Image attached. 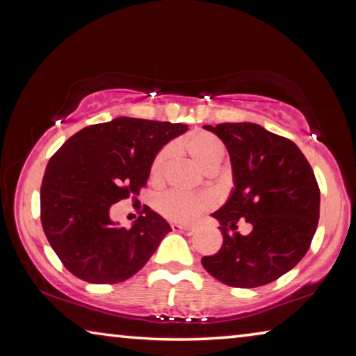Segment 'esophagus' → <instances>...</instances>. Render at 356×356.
Instances as JSON below:
<instances>
[{
	"label": "esophagus",
	"instance_id": "obj_1",
	"mask_svg": "<svg viewBox=\"0 0 356 356\" xmlns=\"http://www.w3.org/2000/svg\"><path fill=\"white\" fill-rule=\"evenodd\" d=\"M172 231L174 232H179V234H184V236H193V234L196 232L195 227L191 226H182V225H172Z\"/></svg>",
	"mask_w": 356,
	"mask_h": 356
}]
</instances>
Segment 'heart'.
Returning <instances> with one entry per match:
<instances>
[{
	"mask_svg": "<svg viewBox=\"0 0 356 356\" xmlns=\"http://www.w3.org/2000/svg\"><path fill=\"white\" fill-rule=\"evenodd\" d=\"M179 147H184L204 170L218 166L222 156H225L222 143L215 135L207 134V131H195L185 141L180 143ZM171 147H165L156 154L152 166H150V179L154 182H160L163 179L168 161L171 159ZM207 206L209 201L206 196L186 195V193L182 191H168L156 201V207H159L160 213L177 222L191 221Z\"/></svg>",
	"mask_w": 356,
	"mask_h": 356,
	"instance_id": "b5f03b06",
	"label": "heart"
}]
</instances>
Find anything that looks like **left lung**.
I'll use <instances>...</instances> for the list:
<instances>
[{"label": "left lung", "instance_id": "8db88e82", "mask_svg": "<svg viewBox=\"0 0 356 356\" xmlns=\"http://www.w3.org/2000/svg\"><path fill=\"white\" fill-rule=\"evenodd\" d=\"M204 129L225 143L234 188L212 213L220 221L222 245L216 254L202 257V267L232 287L273 282L303 259L316 234L321 191L312 168L297 144L257 124ZM238 219L253 226L248 236L235 231Z\"/></svg>", "mask_w": 356, "mask_h": 356}]
</instances>
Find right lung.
I'll return each instance as SVG.
<instances>
[{
	"mask_svg": "<svg viewBox=\"0 0 356 356\" xmlns=\"http://www.w3.org/2000/svg\"><path fill=\"white\" fill-rule=\"evenodd\" d=\"M188 125L116 118L70 136L48 161L40 220L48 243L72 275L116 284L146 265L171 226L144 207L131 227L113 221V204L147 184L160 149Z\"/></svg>",
	"mask_w": 356,
	"mask_h": 356,
	"instance_id": "add662e5",
	"label": "right lung"
}]
</instances>
